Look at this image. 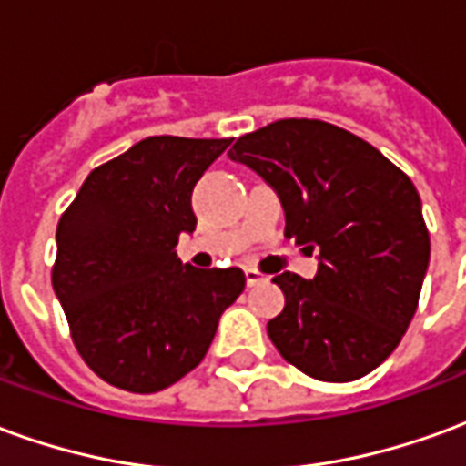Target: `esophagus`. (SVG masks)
<instances>
[{
    "instance_id": "1",
    "label": "esophagus",
    "mask_w": 466,
    "mask_h": 466,
    "mask_svg": "<svg viewBox=\"0 0 466 466\" xmlns=\"http://www.w3.org/2000/svg\"><path fill=\"white\" fill-rule=\"evenodd\" d=\"M244 277H247V284H249V287L267 282V274H262L259 269H252V267H247V269H244Z\"/></svg>"
}]
</instances>
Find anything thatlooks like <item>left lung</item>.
<instances>
[{
	"instance_id": "obj_1",
	"label": "left lung",
	"mask_w": 466,
	"mask_h": 466,
	"mask_svg": "<svg viewBox=\"0 0 466 466\" xmlns=\"http://www.w3.org/2000/svg\"><path fill=\"white\" fill-rule=\"evenodd\" d=\"M232 162L279 194L284 234L319 252L314 279L277 274L284 309L267 324L284 360L322 381H354L397 350L420 304L430 232L407 174L370 142L319 119L239 137Z\"/></svg>"
}]
</instances>
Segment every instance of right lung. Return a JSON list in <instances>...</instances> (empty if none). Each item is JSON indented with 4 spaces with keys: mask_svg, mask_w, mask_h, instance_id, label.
Segmentation results:
<instances>
[{
    "mask_svg": "<svg viewBox=\"0 0 466 466\" xmlns=\"http://www.w3.org/2000/svg\"><path fill=\"white\" fill-rule=\"evenodd\" d=\"M232 139L147 137L92 169L56 224L52 287L86 367L112 387L152 394L192 371L244 272L177 259L194 232L192 189Z\"/></svg>",
    "mask_w": 466,
    "mask_h": 466,
    "instance_id": "add662e5",
    "label": "right lung"
}]
</instances>
